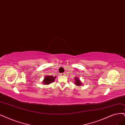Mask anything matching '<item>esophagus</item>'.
I'll list each match as a JSON object with an SVG mask.
<instances>
[{"instance_id":"34e87169","label":"esophagus","mask_w":125,"mask_h":125,"mask_svg":"<svg viewBox=\"0 0 125 125\" xmlns=\"http://www.w3.org/2000/svg\"><path fill=\"white\" fill-rule=\"evenodd\" d=\"M61 76H64V75H65V73H61Z\"/></svg>"}]
</instances>
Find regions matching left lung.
Masks as SVG:
<instances>
[{
  "instance_id": "obj_1",
  "label": "left lung",
  "mask_w": 125,
  "mask_h": 125,
  "mask_svg": "<svg viewBox=\"0 0 125 125\" xmlns=\"http://www.w3.org/2000/svg\"><path fill=\"white\" fill-rule=\"evenodd\" d=\"M74 80H75V84L77 86H80L82 85V83L81 82V81H80V80L78 78V77H75L74 78Z\"/></svg>"
}]
</instances>
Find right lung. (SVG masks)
<instances>
[{
	"instance_id": "1",
	"label": "right lung",
	"mask_w": 125,
	"mask_h": 125,
	"mask_svg": "<svg viewBox=\"0 0 125 125\" xmlns=\"http://www.w3.org/2000/svg\"><path fill=\"white\" fill-rule=\"evenodd\" d=\"M55 78H56V76L53 77L52 76H46L43 80V83L45 85L49 84L54 81Z\"/></svg>"
}]
</instances>
